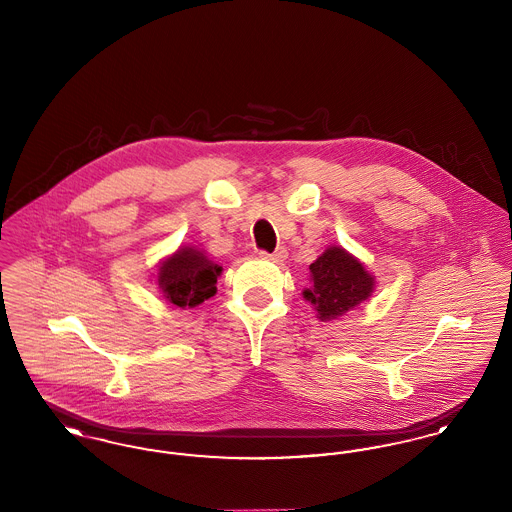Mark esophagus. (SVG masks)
<instances>
[{
  "mask_svg": "<svg viewBox=\"0 0 512 512\" xmlns=\"http://www.w3.org/2000/svg\"><path fill=\"white\" fill-rule=\"evenodd\" d=\"M259 255L263 257V259H270V261H274V263H282L286 257H288V251L284 249V247H280V249H276L274 253H267V251H259Z\"/></svg>",
  "mask_w": 512,
  "mask_h": 512,
  "instance_id": "obj_1",
  "label": "esophagus"
}]
</instances>
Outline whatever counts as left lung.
Segmentation results:
<instances>
[{
	"mask_svg": "<svg viewBox=\"0 0 512 512\" xmlns=\"http://www.w3.org/2000/svg\"><path fill=\"white\" fill-rule=\"evenodd\" d=\"M309 270L313 286L303 297L311 301L322 322L343 317L374 292V276L343 247H328Z\"/></svg>",
	"mask_w": 512,
	"mask_h": 512,
	"instance_id": "left-lung-1",
	"label": "left lung"
}]
</instances>
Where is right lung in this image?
<instances>
[{
	"label": "right lung",
	"instance_id": "right-lung-1",
	"mask_svg": "<svg viewBox=\"0 0 512 512\" xmlns=\"http://www.w3.org/2000/svg\"><path fill=\"white\" fill-rule=\"evenodd\" d=\"M222 267L195 247H180L157 270V284L174 307H197L217 293Z\"/></svg>",
	"mask_w": 512,
	"mask_h": 512
}]
</instances>
